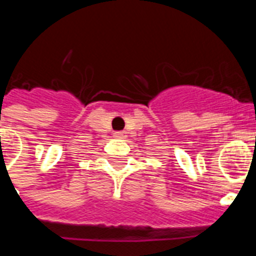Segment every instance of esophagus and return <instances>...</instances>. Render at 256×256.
<instances>
[{
    "label": "esophagus",
    "instance_id": "1",
    "mask_svg": "<svg viewBox=\"0 0 256 256\" xmlns=\"http://www.w3.org/2000/svg\"><path fill=\"white\" fill-rule=\"evenodd\" d=\"M115 138H124L126 137V132H115Z\"/></svg>",
    "mask_w": 256,
    "mask_h": 256
}]
</instances>
